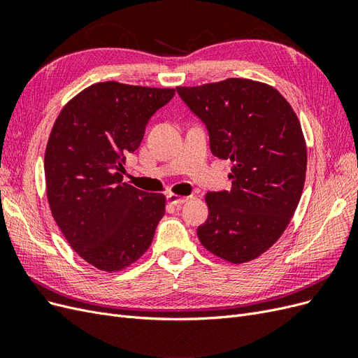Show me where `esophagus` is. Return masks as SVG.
Wrapping results in <instances>:
<instances>
[{
    "mask_svg": "<svg viewBox=\"0 0 358 358\" xmlns=\"http://www.w3.org/2000/svg\"><path fill=\"white\" fill-rule=\"evenodd\" d=\"M167 200H169V203H171V204L180 206V204H183V203H187V201L189 200V197H182V196H178V194H175V192H170V194H167Z\"/></svg>",
    "mask_w": 358,
    "mask_h": 358,
    "instance_id": "esophagus-1",
    "label": "esophagus"
}]
</instances>
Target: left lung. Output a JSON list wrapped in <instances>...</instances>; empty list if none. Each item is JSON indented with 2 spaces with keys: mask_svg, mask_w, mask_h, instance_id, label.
Masks as SVG:
<instances>
[{
  "mask_svg": "<svg viewBox=\"0 0 358 358\" xmlns=\"http://www.w3.org/2000/svg\"><path fill=\"white\" fill-rule=\"evenodd\" d=\"M176 91L208 127L212 154L233 164L231 189L206 194L209 216L199 239L225 262H252L282 236L305 187L308 154L299 117L273 86L251 79Z\"/></svg>",
  "mask_w": 358,
  "mask_h": 358,
  "instance_id": "8db88e82",
  "label": "left lung"
}]
</instances>
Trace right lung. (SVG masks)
<instances>
[{"label": "right lung", "mask_w": 358, "mask_h": 358, "mask_svg": "<svg viewBox=\"0 0 358 358\" xmlns=\"http://www.w3.org/2000/svg\"><path fill=\"white\" fill-rule=\"evenodd\" d=\"M173 95V88L94 83L62 107L52 127L45 154L52 216L78 255L103 272L136 263L164 216L166 197L122 182V164Z\"/></svg>", "instance_id": "1"}]
</instances>
